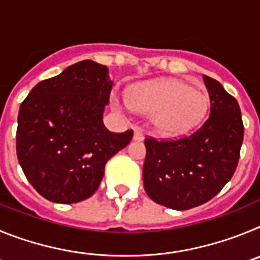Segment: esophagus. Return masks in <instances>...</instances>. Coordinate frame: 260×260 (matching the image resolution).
I'll return each mask as SVG.
<instances>
[{
  "label": "esophagus",
  "instance_id": "1",
  "mask_svg": "<svg viewBox=\"0 0 260 260\" xmlns=\"http://www.w3.org/2000/svg\"><path fill=\"white\" fill-rule=\"evenodd\" d=\"M144 139V133L142 132V130H139V128H135L134 132V141H143Z\"/></svg>",
  "mask_w": 260,
  "mask_h": 260
}]
</instances>
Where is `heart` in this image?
I'll return each instance as SVG.
<instances>
[{"label": "heart", "mask_w": 260, "mask_h": 260, "mask_svg": "<svg viewBox=\"0 0 260 260\" xmlns=\"http://www.w3.org/2000/svg\"><path fill=\"white\" fill-rule=\"evenodd\" d=\"M126 105L138 112H150L151 125L162 135L189 133L203 121L208 98L178 79H155L137 83L128 89ZM116 107L119 104L116 103Z\"/></svg>", "instance_id": "b5f03b06"}]
</instances>
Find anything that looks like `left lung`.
<instances>
[{"label":"left lung","instance_id":"8db88e82","mask_svg":"<svg viewBox=\"0 0 260 260\" xmlns=\"http://www.w3.org/2000/svg\"><path fill=\"white\" fill-rule=\"evenodd\" d=\"M210 117L190 137L177 141L146 138L143 183L147 195L172 210H189L212 199L233 177L243 141L237 100L203 75Z\"/></svg>","mask_w":260,"mask_h":260}]
</instances>
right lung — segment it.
Returning a JSON list of instances; mask_svg holds the SVG:
<instances>
[{
    "mask_svg": "<svg viewBox=\"0 0 260 260\" xmlns=\"http://www.w3.org/2000/svg\"><path fill=\"white\" fill-rule=\"evenodd\" d=\"M113 82L104 65L84 59L41 80L18 114V161L36 191L54 203L89 198L105 164L125 148L133 130L110 133L103 123Z\"/></svg>",
    "mask_w": 260,
    "mask_h": 260,
    "instance_id": "1",
    "label": "right lung"
}]
</instances>
